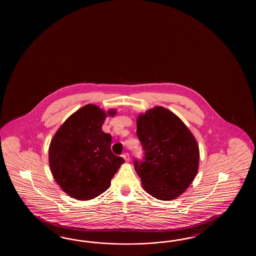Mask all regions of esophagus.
<instances>
[{
    "label": "esophagus",
    "instance_id": "esophagus-1",
    "mask_svg": "<svg viewBox=\"0 0 256 256\" xmlns=\"http://www.w3.org/2000/svg\"><path fill=\"white\" fill-rule=\"evenodd\" d=\"M122 156L124 158V160H126V162H128V160H130V154H128V152L124 153V154L122 155Z\"/></svg>",
    "mask_w": 256,
    "mask_h": 256
}]
</instances>
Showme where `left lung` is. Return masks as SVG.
Wrapping results in <instances>:
<instances>
[{"label": "left lung", "instance_id": "1", "mask_svg": "<svg viewBox=\"0 0 256 256\" xmlns=\"http://www.w3.org/2000/svg\"><path fill=\"white\" fill-rule=\"evenodd\" d=\"M137 136L144 150L134 168L148 194L168 201L178 197L195 178L199 148L185 124L169 110L156 107L137 119Z\"/></svg>", "mask_w": 256, "mask_h": 256}]
</instances>
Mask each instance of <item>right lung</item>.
<instances>
[{
    "label": "right lung",
    "instance_id": "right-lung-1",
    "mask_svg": "<svg viewBox=\"0 0 256 256\" xmlns=\"http://www.w3.org/2000/svg\"><path fill=\"white\" fill-rule=\"evenodd\" d=\"M105 118L101 108L88 104L68 117L50 142V170L72 198L86 201L103 194L124 162L112 152V135L102 132Z\"/></svg>",
    "mask_w": 256,
    "mask_h": 256
}]
</instances>
